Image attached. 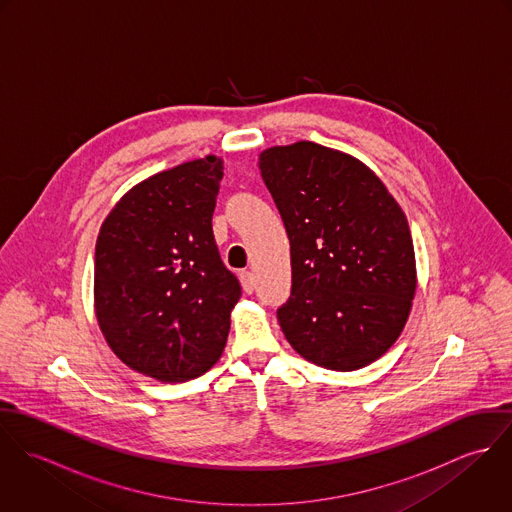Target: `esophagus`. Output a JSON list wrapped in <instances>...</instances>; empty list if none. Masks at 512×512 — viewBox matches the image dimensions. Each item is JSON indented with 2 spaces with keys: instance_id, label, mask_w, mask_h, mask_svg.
Returning a JSON list of instances; mask_svg holds the SVG:
<instances>
[{
  "instance_id": "34e87169",
  "label": "esophagus",
  "mask_w": 512,
  "mask_h": 512,
  "mask_svg": "<svg viewBox=\"0 0 512 512\" xmlns=\"http://www.w3.org/2000/svg\"><path fill=\"white\" fill-rule=\"evenodd\" d=\"M240 284H242V290H244V292H254V276H252V272H248V270L240 272Z\"/></svg>"
}]
</instances>
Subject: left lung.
I'll use <instances>...</instances> for the list:
<instances>
[{
  "label": "left lung",
  "mask_w": 512,
  "mask_h": 512,
  "mask_svg": "<svg viewBox=\"0 0 512 512\" xmlns=\"http://www.w3.org/2000/svg\"><path fill=\"white\" fill-rule=\"evenodd\" d=\"M292 246V295L278 309L293 351L351 372L400 337L418 288L408 219L361 159L315 142L258 157Z\"/></svg>",
  "instance_id": "8db88e82"
}]
</instances>
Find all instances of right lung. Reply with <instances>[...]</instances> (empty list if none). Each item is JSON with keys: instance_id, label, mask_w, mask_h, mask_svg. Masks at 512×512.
<instances>
[{"instance_id": "add662e5", "label": "right lung", "mask_w": 512, "mask_h": 512, "mask_svg": "<svg viewBox=\"0 0 512 512\" xmlns=\"http://www.w3.org/2000/svg\"><path fill=\"white\" fill-rule=\"evenodd\" d=\"M220 179L217 155L159 171L124 193L98 232V327L124 365L159 382L205 374L228 339L240 284L213 236Z\"/></svg>"}]
</instances>
